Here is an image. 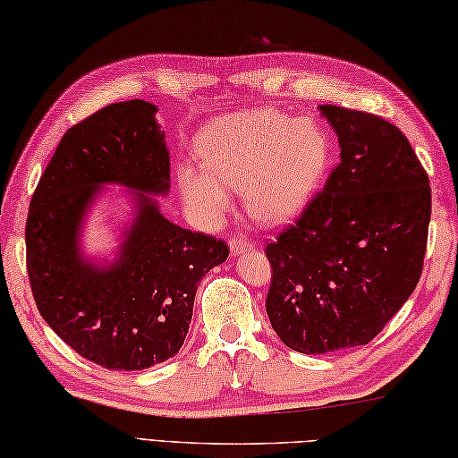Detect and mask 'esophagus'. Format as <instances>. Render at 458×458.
Masks as SVG:
<instances>
[{
    "mask_svg": "<svg viewBox=\"0 0 458 458\" xmlns=\"http://www.w3.org/2000/svg\"><path fill=\"white\" fill-rule=\"evenodd\" d=\"M229 250L233 256H242V253L256 250V243H251V239H247L245 235H235L229 239Z\"/></svg>",
    "mask_w": 458,
    "mask_h": 458,
    "instance_id": "obj_1",
    "label": "esophagus"
}]
</instances>
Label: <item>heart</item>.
Instances as JSON below:
<instances>
[{"mask_svg":"<svg viewBox=\"0 0 458 458\" xmlns=\"http://www.w3.org/2000/svg\"><path fill=\"white\" fill-rule=\"evenodd\" d=\"M205 166L184 162L178 182L184 200L207 221H219L243 191L245 208L261 225H280L302 211L331 166V138L312 119L278 109L223 115L199 138Z\"/></svg>","mask_w":458,"mask_h":458,"instance_id":"b5f03b06","label":"heart"}]
</instances>
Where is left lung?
<instances>
[{"label": "left lung", "instance_id": "obj_1", "mask_svg": "<svg viewBox=\"0 0 458 458\" xmlns=\"http://www.w3.org/2000/svg\"><path fill=\"white\" fill-rule=\"evenodd\" d=\"M341 160L294 225L266 245V312L304 355L367 344L422 276L430 180L398 127L365 111L320 105Z\"/></svg>", "mask_w": 458, "mask_h": 458}]
</instances>
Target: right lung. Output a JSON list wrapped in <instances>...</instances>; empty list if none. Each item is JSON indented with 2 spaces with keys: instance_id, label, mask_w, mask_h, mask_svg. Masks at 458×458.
Listing matches in <instances>:
<instances>
[{
  "instance_id": "1",
  "label": "right lung",
  "mask_w": 458,
  "mask_h": 458,
  "mask_svg": "<svg viewBox=\"0 0 458 458\" xmlns=\"http://www.w3.org/2000/svg\"><path fill=\"white\" fill-rule=\"evenodd\" d=\"M158 107L111 103L72 125L36 186L26 221V264L36 306L81 357L111 371H141L174 357L189 333L197 286L223 264L221 239L182 229L149 194L170 189ZM103 183L131 188L137 216L118 258H81L80 227Z\"/></svg>"
}]
</instances>
